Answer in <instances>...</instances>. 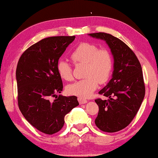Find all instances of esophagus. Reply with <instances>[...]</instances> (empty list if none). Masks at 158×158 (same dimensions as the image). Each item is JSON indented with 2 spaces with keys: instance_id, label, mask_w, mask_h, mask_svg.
<instances>
[{
  "instance_id": "1",
  "label": "esophagus",
  "mask_w": 158,
  "mask_h": 158,
  "mask_svg": "<svg viewBox=\"0 0 158 158\" xmlns=\"http://www.w3.org/2000/svg\"><path fill=\"white\" fill-rule=\"evenodd\" d=\"M78 101H79L80 104H86V102H87V100H86V99H82V98H81V97H79V98H78Z\"/></svg>"
}]
</instances>
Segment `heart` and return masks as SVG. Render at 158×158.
I'll return each instance as SVG.
<instances>
[{
	"mask_svg": "<svg viewBox=\"0 0 158 158\" xmlns=\"http://www.w3.org/2000/svg\"><path fill=\"white\" fill-rule=\"evenodd\" d=\"M70 57L74 64H86L84 76L86 77L69 84L66 92L81 98L89 97L98 87L99 82L104 83L110 77L113 67L112 55L109 51L104 48L98 49L92 44L81 43L71 53ZM56 69L62 79H72V69L68 61L60 60Z\"/></svg>",
	"mask_w": 158,
	"mask_h": 158,
	"instance_id": "1",
	"label": "heart"
}]
</instances>
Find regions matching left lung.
Segmentation results:
<instances>
[{"label":"left lung","mask_w":158,"mask_h":158,"mask_svg":"<svg viewBox=\"0 0 158 158\" xmlns=\"http://www.w3.org/2000/svg\"><path fill=\"white\" fill-rule=\"evenodd\" d=\"M89 35L105 41L114 58L112 79L99 92L108 99H95L99 106L95 124L103 132H118L132 121L145 97L141 64L132 49L120 39L102 32Z\"/></svg>","instance_id":"8db88e82"}]
</instances>
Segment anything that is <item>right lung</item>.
<instances>
[{"label":"right lung","mask_w":158,"mask_h":158,"mask_svg":"<svg viewBox=\"0 0 158 158\" xmlns=\"http://www.w3.org/2000/svg\"><path fill=\"white\" fill-rule=\"evenodd\" d=\"M74 39V35L46 38L27 48L18 62L19 107L26 120L45 134L59 132L65 115L79 105L77 97L57 95L63 89L57 63Z\"/></svg>","instance_id":"1"}]
</instances>
